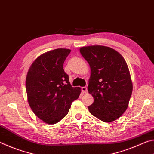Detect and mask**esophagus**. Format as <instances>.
Instances as JSON below:
<instances>
[{
    "label": "esophagus",
    "mask_w": 154,
    "mask_h": 154,
    "mask_svg": "<svg viewBox=\"0 0 154 154\" xmlns=\"http://www.w3.org/2000/svg\"><path fill=\"white\" fill-rule=\"evenodd\" d=\"M82 91L83 94H88V88L86 87L82 88Z\"/></svg>",
    "instance_id": "obj_1"
}]
</instances>
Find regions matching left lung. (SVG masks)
<instances>
[{"label": "left lung", "mask_w": 154, "mask_h": 154, "mask_svg": "<svg viewBox=\"0 0 154 154\" xmlns=\"http://www.w3.org/2000/svg\"><path fill=\"white\" fill-rule=\"evenodd\" d=\"M79 51L91 71L88 90L94 103L88 110L103 122L116 120L126 111L132 92L126 60L119 52L106 46H85Z\"/></svg>", "instance_id": "8db88e82"}]
</instances>
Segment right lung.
I'll use <instances>...</instances> for the list:
<instances>
[{
  "label": "right lung",
  "instance_id": "obj_1",
  "mask_svg": "<svg viewBox=\"0 0 154 154\" xmlns=\"http://www.w3.org/2000/svg\"><path fill=\"white\" fill-rule=\"evenodd\" d=\"M71 49L58 48L37 57L26 78L28 102L33 113L48 124H55L69 113L72 101L81 94L64 72L63 64Z\"/></svg>",
  "mask_w": 154,
  "mask_h": 154
}]
</instances>
